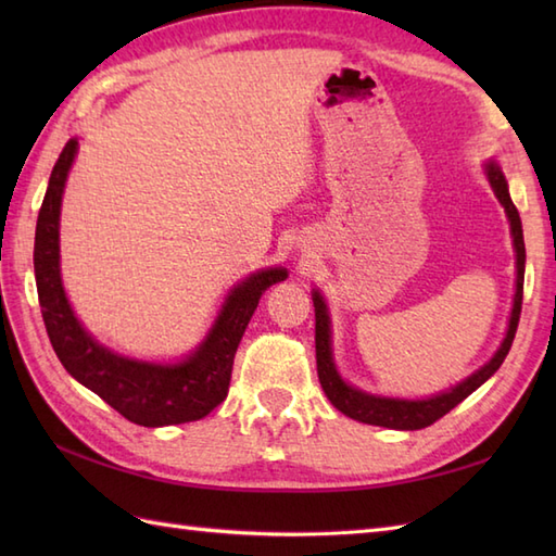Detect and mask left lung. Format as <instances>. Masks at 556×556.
I'll use <instances>...</instances> for the list:
<instances>
[{"label": "left lung", "mask_w": 556, "mask_h": 556, "mask_svg": "<svg viewBox=\"0 0 556 556\" xmlns=\"http://www.w3.org/2000/svg\"><path fill=\"white\" fill-rule=\"evenodd\" d=\"M488 179L497 193L500 203L506 210V217L511 222V236H514V248H516V296H514V311L509 320V332H506L500 351L494 353V358L480 368L476 375H470L468 380L456 384L452 392H444L440 396L422 399V401H404V399H382L372 394H363L358 389L349 387L341 380L334 363H332V346H329V315L327 305L320 293H313L315 303V358H317V377H320V384L325 389L327 399L332 401L337 410L344 413V416L368 422V425H380V428H392V430H420L428 428L434 420L446 416L448 410L458 406L468 394H473L476 389L490 380V377L500 370L504 363L506 353H509L518 317H521V303H523V275H526V243H523V229H521V217H518V210L511 203L509 186L497 164H488Z\"/></svg>", "instance_id": "8db88e82"}]
</instances>
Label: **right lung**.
I'll use <instances>...</instances> for the list:
<instances>
[{
	"mask_svg": "<svg viewBox=\"0 0 556 556\" xmlns=\"http://www.w3.org/2000/svg\"><path fill=\"white\" fill-rule=\"evenodd\" d=\"M78 143L68 140L59 155L35 227V285L47 337L71 377L143 428H162L205 418L229 392L236 349L265 289L287 279V269H265L231 291L207 339L179 365L128 361L100 346L76 320L59 277V207Z\"/></svg>",
	"mask_w": 556,
	"mask_h": 556,
	"instance_id": "1",
	"label": "right lung"
}]
</instances>
